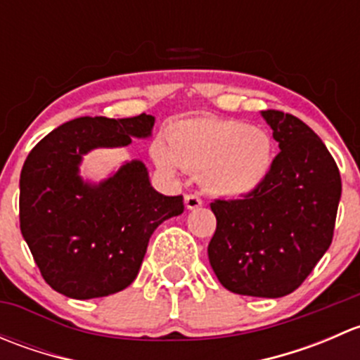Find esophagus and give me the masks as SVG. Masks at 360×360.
Wrapping results in <instances>:
<instances>
[{
  "mask_svg": "<svg viewBox=\"0 0 360 360\" xmlns=\"http://www.w3.org/2000/svg\"><path fill=\"white\" fill-rule=\"evenodd\" d=\"M202 198L197 197V195H186L184 197V205H186L188 210L198 209V207H202Z\"/></svg>",
  "mask_w": 360,
  "mask_h": 360,
  "instance_id": "esophagus-1",
  "label": "esophagus"
}]
</instances>
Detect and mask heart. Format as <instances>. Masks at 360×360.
Here are the masks:
<instances>
[{
	"label": "heart",
	"instance_id": "heart-1",
	"mask_svg": "<svg viewBox=\"0 0 360 360\" xmlns=\"http://www.w3.org/2000/svg\"><path fill=\"white\" fill-rule=\"evenodd\" d=\"M151 157L165 174L203 172L216 197L244 198L263 184L274 165V141L266 130L238 120L193 116L174 122L167 144L157 141Z\"/></svg>",
	"mask_w": 360,
	"mask_h": 360
}]
</instances>
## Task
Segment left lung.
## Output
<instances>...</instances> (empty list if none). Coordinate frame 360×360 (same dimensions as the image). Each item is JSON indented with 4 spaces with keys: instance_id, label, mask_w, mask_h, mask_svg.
<instances>
[{
    "instance_id": "1",
    "label": "left lung",
    "mask_w": 360,
    "mask_h": 360,
    "mask_svg": "<svg viewBox=\"0 0 360 360\" xmlns=\"http://www.w3.org/2000/svg\"><path fill=\"white\" fill-rule=\"evenodd\" d=\"M281 153L242 200L210 203L217 226L209 261L235 294L282 297L296 291L333 242L341 177L321 137L296 116L261 111Z\"/></svg>"
}]
</instances>
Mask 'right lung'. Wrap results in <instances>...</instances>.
<instances>
[{"instance_id":"obj_1","label":"right lung","mask_w":360,"mask_h":360,"mask_svg":"<svg viewBox=\"0 0 360 360\" xmlns=\"http://www.w3.org/2000/svg\"><path fill=\"white\" fill-rule=\"evenodd\" d=\"M155 116H82L43 137L20 172V231L46 284L75 300L129 288L153 231L184 210L165 197L141 160L125 162L101 183L79 176L83 155L151 136Z\"/></svg>"}]
</instances>
